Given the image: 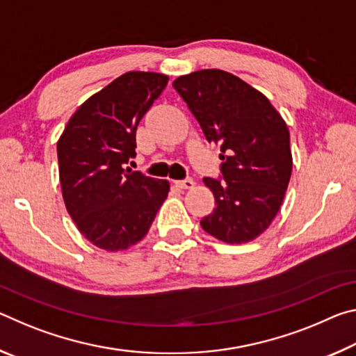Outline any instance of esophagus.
Instances as JSON below:
<instances>
[{
  "label": "esophagus",
  "instance_id": "obj_1",
  "mask_svg": "<svg viewBox=\"0 0 356 356\" xmlns=\"http://www.w3.org/2000/svg\"><path fill=\"white\" fill-rule=\"evenodd\" d=\"M176 185L182 190H190V188H193V186H195V180H193L191 177H186L184 180H177Z\"/></svg>",
  "mask_w": 356,
  "mask_h": 356
}]
</instances>
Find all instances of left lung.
<instances>
[{"label": "left lung", "mask_w": 356, "mask_h": 356, "mask_svg": "<svg viewBox=\"0 0 356 356\" xmlns=\"http://www.w3.org/2000/svg\"><path fill=\"white\" fill-rule=\"evenodd\" d=\"M172 86L220 144L221 177H204L216 207L204 231L226 243H246L270 226L292 174L289 129L270 100L238 76L218 69L179 76Z\"/></svg>", "instance_id": "8db88e82"}]
</instances>
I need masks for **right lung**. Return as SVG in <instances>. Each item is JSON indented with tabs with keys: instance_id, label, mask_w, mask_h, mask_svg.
<instances>
[{
	"instance_id": "right-lung-1",
	"label": "right lung",
	"mask_w": 356,
	"mask_h": 356,
	"mask_svg": "<svg viewBox=\"0 0 356 356\" xmlns=\"http://www.w3.org/2000/svg\"><path fill=\"white\" fill-rule=\"evenodd\" d=\"M168 76L127 72L78 108L58 141L59 182L72 220L92 245L127 250L146 236L168 180L124 170L135 159L136 129Z\"/></svg>"
}]
</instances>
